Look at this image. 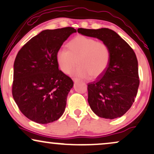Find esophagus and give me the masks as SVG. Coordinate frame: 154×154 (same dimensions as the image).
Segmentation results:
<instances>
[{
    "instance_id": "1",
    "label": "esophagus",
    "mask_w": 154,
    "mask_h": 154,
    "mask_svg": "<svg viewBox=\"0 0 154 154\" xmlns=\"http://www.w3.org/2000/svg\"><path fill=\"white\" fill-rule=\"evenodd\" d=\"M72 80H73V82H77L79 81V79L77 78H72Z\"/></svg>"
}]
</instances>
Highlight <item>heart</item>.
<instances>
[{"mask_svg":"<svg viewBox=\"0 0 154 154\" xmlns=\"http://www.w3.org/2000/svg\"><path fill=\"white\" fill-rule=\"evenodd\" d=\"M68 50L60 49L56 55L60 70L69 74L77 63L79 65L72 71V75L82 78L92 76L99 77L108 68L110 60V51L101 41L83 35H77L67 44Z\"/></svg>","mask_w":154,"mask_h":154,"instance_id":"b5f03b06","label":"heart"}]
</instances>
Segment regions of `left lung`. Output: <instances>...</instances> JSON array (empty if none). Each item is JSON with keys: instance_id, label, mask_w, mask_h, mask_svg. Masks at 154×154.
Segmentation results:
<instances>
[{"instance_id": "8db88e82", "label": "left lung", "mask_w": 154, "mask_h": 154, "mask_svg": "<svg viewBox=\"0 0 154 154\" xmlns=\"http://www.w3.org/2000/svg\"><path fill=\"white\" fill-rule=\"evenodd\" d=\"M82 35L97 38L110 51L108 68L95 81L88 84V102L100 118H120L134 103L139 85L138 61L133 49L114 31L108 28H80Z\"/></svg>"}]
</instances>
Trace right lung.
<instances>
[{
	"label": "right lung",
	"mask_w": 154,
	"mask_h": 154,
	"mask_svg": "<svg viewBox=\"0 0 154 154\" xmlns=\"http://www.w3.org/2000/svg\"><path fill=\"white\" fill-rule=\"evenodd\" d=\"M75 32L69 26L42 31L16 56L12 93L20 111L32 121L50 123L65 111L73 82L59 70L56 55L63 42Z\"/></svg>",
	"instance_id": "1"
}]
</instances>
